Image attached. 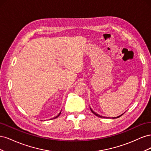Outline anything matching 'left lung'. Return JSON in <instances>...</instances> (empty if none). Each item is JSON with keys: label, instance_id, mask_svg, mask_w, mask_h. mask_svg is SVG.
Here are the masks:
<instances>
[{"label": "left lung", "instance_id": "8db88e82", "mask_svg": "<svg viewBox=\"0 0 151 151\" xmlns=\"http://www.w3.org/2000/svg\"><path fill=\"white\" fill-rule=\"evenodd\" d=\"M91 109V111H92V113L94 114V115H95L96 116H98V117H100V118H108V117H105V116H100L99 115H98V114H97V113H96L93 110H92V109L91 108H90ZM121 116V115H120ZM120 116H116V117H113V118H118V117H120Z\"/></svg>", "mask_w": 151, "mask_h": 151}]
</instances>
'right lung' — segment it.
I'll list each match as a JSON object with an SVG mask.
<instances>
[{"label":"right lung","instance_id":"right-lung-1","mask_svg":"<svg viewBox=\"0 0 151 151\" xmlns=\"http://www.w3.org/2000/svg\"><path fill=\"white\" fill-rule=\"evenodd\" d=\"M60 113H61V112H60V113H59V114H58V115H57V116H55V118H57V117H58V116H59V115H60Z\"/></svg>","mask_w":151,"mask_h":151}]
</instances>
